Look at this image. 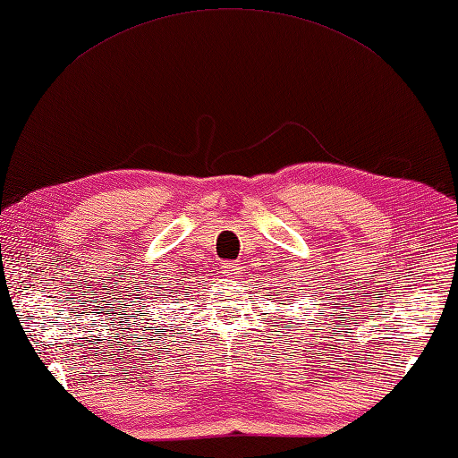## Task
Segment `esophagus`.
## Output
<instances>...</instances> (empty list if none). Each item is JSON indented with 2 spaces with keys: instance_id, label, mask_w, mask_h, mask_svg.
I'll return each mask as SVG.
<instances>
[{
  "instance_id": "34e87169",
  "label": "esophagus",
  "mask_w": 458,
  "mask_h": 458,
  "mask_svg": "<svg viewBox=\"0 0 458 458\" xmlns=\"http://www.w3.org/2000/svg\"><path fill=\"white\" fill-rule=\"evenodd\" d=\"M221 268L227 276H237L241 273V265L235 263V260H227V263H223Z\"/></svg>"
}]
</instances>
